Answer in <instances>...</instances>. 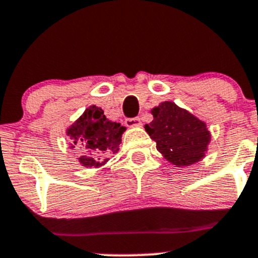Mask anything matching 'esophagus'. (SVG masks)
<instances>
[{"instance_id":"obj_1","label":"esophagus","mask_w":258,"mask_h":258,"mask_svg":"<svg viewBox=\"0 0 258 258\" xmlns=\"http://www.w3.org/2000/svg\"><path fill=\"white\" fill-rule=\"evenodd\" d=\"M124 123H126L127 127H137V126H141L142 122L140 117H134V118L124 119Z\"/></svg>"}]
</instances>
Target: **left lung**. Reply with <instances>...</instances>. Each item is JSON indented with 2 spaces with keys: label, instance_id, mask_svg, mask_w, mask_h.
<instances>
[{
  "label": "left lung",
  "instance_id": "8db88e82",
  "mask_svg": "<svg viewBox=\"0 0 258 258\" xmlns=\"http://www.w3.org/2000/svg\"><path fill=\"white\" fill-rule=\"evenodd\" d=\"M153 121L145 130L166 160L176 166H189L205 156L211 137L206 123L166 101L152 110Z\"/></svg>",
  "mask_w": 258,
  "mask_h": 258
}]
</instances>
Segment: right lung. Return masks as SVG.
<instances>
[{"label": "right lung", "mask_w": 258, "mask_h": 258, "mask_svg": "<svg viewBox=\"0 0 258 258\" xmlns=\"http://www.w3.org/2000/svg\"><path fill=\"white\" fill-rule=\"evenodd\" d=\"M124 130L119 123L108 121L102 108L91 106L67 130V135L74 145L90 152V156H81L80 162L85 167H98L108 161V156L119 150Z\"/></svg>", "instance_id": "1"}]
</instances>
